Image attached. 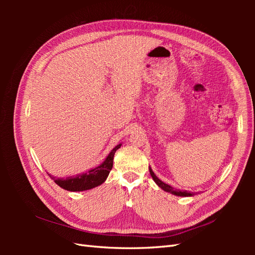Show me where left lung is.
Returning a JSON list of instances; mask_svg holds the SVG:
<instances>
[{
    "label": "left lung",
    "mask_w": 255,
    "mask_h": 255,
    "mask_svg": "<svg viewBox=\"0 0 255 255\" xmlns=\"http://www.w3.org/2000/svg\"><path fill=\"white\" fill-rule=\"evenodd\" d=\"M149 171H150V174H151V176H152L153 181L155 182L156 185H158L160 188L163 189V191L175 195V196H182V197L194 196V193H191L188 191H181V189H175V188H173L171 185H169V184H165L164 182H162L159 177H156V175L154 174V172L152 171L151 167H149Z\"/></svg>",
    "instance_id": "8db88e82"
}]
</instances>
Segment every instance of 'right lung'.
Returning <instances> with one entry per match:
<instances>
[{"mask_svg": "<svg viewBox=\"0 0 255 255\" xmlns=\"http://www.w3.org/2000/svg\"><path fill=\"white\" fill-rule=\"evenodd\" d=\"M121 147H122V143L117 144L100 165H97L91 170H88L86 172L81 173V174H77L75 176H68L66 178L64 177L57 178L53 175H51L50 173H48V175L55 181L57 185H59L63 189H66V191L82 192V191H88V189H91V188H94L106 181L108 174H110L111 170L113 169L114 154H115L116 151Z\"/></svg>", "mask_w": 255, "mask_h": 255, "instance_id": "obj_1", "label": "right lung"}]
</instances>
